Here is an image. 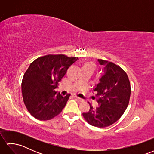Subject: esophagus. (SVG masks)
I'll list each match as a JSON object with an SVG mask.
<instances>
[{
  "mask_svg": "<svg viewBox=\"0 0 154 154\" xmlns=\"http://www.w3.org/2000/svg\"><path fill=\"white\" fill-rule=\"evenodd\" d=\"M73 98H75V99H77L78 101H79V102H82V101L83 100L82 99H81V98H79V97H77V96H75V95H73Z\"/></svg>",
  "mask_w": 154,
  "mask_h": 154,
  "instance_id": "1",
  "label": "esophagus"
}]
</instances>
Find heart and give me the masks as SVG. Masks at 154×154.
<instances>
[{
    "label": "heart",
    "instance_id": "heart-1",
    "mask_svg": "<svg viewBox=\"0 0 154 154\" xmlns=\"http://www.w3.org/2000/svg\"><path fill=\"white\" fill-rule=\"evenodd\" d=\"M96 66H97V65H96V64H95V63H94V62H93V61H87L83 65V67L87 68V69H90L94 71V69H95Z\"/></svg>",
    "mask_w": 154,
    "mask_h": 154
}]
</instances>
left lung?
I'll list each match as a JSON object with an SVG mask.
<instances>
[{
  "label": "left lung",
  "mask_w": 154,
  "mask_h": 154,
  "mask_svg": "<svg viewBox=\"0 0 154 154\" xmlns=\"http://www.w3.org/2000/svg\"><path fill=\"white\" fill-rule=\"evenodd\" d=\"M104 65V75L97 84L95 91L99 106L83 113L84 119L91 125L104 128L112 125L122 116L129 104L131 87L128 75L119 65L112 62L98 60Z\"/></svg>",
  "instance_id": "left-lung-1"
}]
</instances>
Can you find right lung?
Here are the masks:
<instances>
[{
  "mask_svg": "<svg viewBox=\"0 0 154 154\" xmlns=\"http://www.w3.org/2000/svg\"><path fill=\"white\" fill-rule=\"evenodd\" d=\"M77 60L63 54H49L32 62L22 81L23 100L32 116L49 120L61 112L70 94L59 95L55 89Z\"/></svg>",
  "mask_w": 154,
  "mask_h": 154,
  "instance_id": "right-lung-1",
  "label": "right lung"
}]
</instances>
